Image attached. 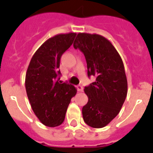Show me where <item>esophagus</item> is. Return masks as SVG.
Returning a JSON list of instances; mask_svg holds the SVG:
<instances>
[{"label": "esophagus", "mask_w": 153, "mask_h": 153, "mask_svg": "<svg viewBox=\"0 0 153 153\" xmlns=\"http://www.w3.org/2000/svg\"><path fill=\"white\" fill-rule=\"evenodd\" d=\"M77 90L79 92H83V87L81 85H78L77 86Z\"/></svg>", "instance_id": "34e87169"}]
</instances>
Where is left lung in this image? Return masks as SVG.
<instances>
[{
  "label": "left lung",
  "mask_w": 153,
  "mask_h": 153,
  "mask_svg": "<svg viewBox=\"0 0 153 153\" xmlns=\"http://www.w3.org/2000/svg\"><path fill=\"white\" fill-rule=\"evenodd\" d=\"M74 47L84 54L89 77H96L84 88L89 100L82 109L83 120L93 128H102L118 115L126 97L123 63L113 44L100 35L78 33Z\"/></svg>",
  "instance_id": "1"
}]
</instances>
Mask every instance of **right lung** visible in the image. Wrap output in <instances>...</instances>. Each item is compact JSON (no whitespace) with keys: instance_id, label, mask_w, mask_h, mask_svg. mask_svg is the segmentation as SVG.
Returning a JSON list of instances; mask_svg holds the SVG:
<instances>
[{"instance_id":"obj_1","label":"right lung","mask_w":153,"mask_h":153,"mask_svg":"<svg viewBox=\"0 0 153 153\" xmlns=\"http://www.w3.org/2000/svg\"><path fill=\"white\" fill-rule=\"evenodd\" d=\"M76 33L58 34L48 39L35 52L27 70L25 87L31 107L44 125L63 123L71 98L76 90L60 81V58L73 44Z\"/></svg>"}]
</instances>
